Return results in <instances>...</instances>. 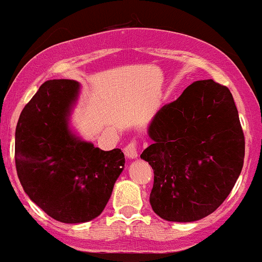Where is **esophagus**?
I'll use <instances>...</instances> for the list:
<instances>
[{
    "mask_svg": "<svg viewBox=\"0 0 262 262\" xmlns=\"http://www.w3.org/2000/svg\"><path fill=\"white\" fill-rule=\"evenodd\" d=\"M137 150H139V143H137L136 140H132V141H130L126 145L125 155L128 159H136Z\"/></svg>",
    "mask_w": 262,
    "mask_h": 262,
    "instance_id": "1",
    "label": "esophagus"
}]
</instances>
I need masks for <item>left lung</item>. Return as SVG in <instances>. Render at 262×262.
Listing matches in <instances>:
<instances>
[{
	"label": "left lung",
	"mask_w": 262,
	"mask_h": 262,
	"mask_svg": "<svg viewBox=\"0 0 262 262\" xmlns=\"http://www.w3.org/2000/svg\"><path fill=\"white\" fill-rule=\"evenodd\" d=\"M141 154L154 170L150 204L167 221L210 215L240 176L245 136L230 90L213 80L196 81L160 108Z\"/></svg>",
	"instance_id": "8db88e82"
}]
</instances>
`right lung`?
<instances>
[{
	"label": "right lung",
	"instance_id": "1",
	"mask_svg": "<svg viewBox=\"0 0 262 262\" xmlns=\"http://www.w3.org/2000/svg\"><path fill=\"white\" fill-rule=\"evenodd\" d=\"M74 80L42 83L16 126L15 162L29 198L55 220L80 224L97 217L122 172L120 148L102 151L67 128L78 92Z\"/></svg>",
	"mask_w": 262,
	"mask_h": 262
}]
</instances>
